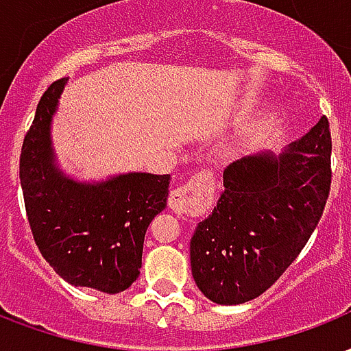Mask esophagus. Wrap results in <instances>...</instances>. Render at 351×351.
Listing matches in <instances>:
<instances>
[{"instance_id":"1","label":"esophagus","mask_w":351,"mask_h":351,"mask_svg":"<svg viewBox=\"0 0 351 351\" xmlns=\"http://www.w3.org/2000/svg\"><path fill=\"white\" fill-rule=\"evenodd\" d=\"M210 178L206 175H197L191 178L186 186L175 188L169 195V208L176 214H186V212H195L204 195L210 191Z\"/></svg>"}]
</instances>
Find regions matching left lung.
Listing matches in <instances>:
<instances>
[{"mask_svg":"<svg viewBox=\"0 0 351 351\" xmlns=\"http://www.w3.org/2000/svg\"><path fill=\"white\" fill-rule=\"evenodd\" d=\"M223 186L191 236L189 261L202 294L217 305H238L285 274L320 221L331 188L328 119L279 154L262 150L232 162Z\"/></svg>","mask_w":351,"mask_h":351,"instance_id":"obj_1","label":"left lung"}]
</instances>
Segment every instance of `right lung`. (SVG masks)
I'll return each mask as SVG.
<instances>
[{
  "label": "right lung",
  "instance_id": "add662e5",
  "mask_svg": "<svg viewBox=\"0 0 351 351\" xmlns=\"http://www.w3.org/2000/svg\"><path fill=\"white\" fill-rule=\"evenodd\" d=\"M69 77L46 89L20 154V184L40 255L74 287L119 294L139 277L150 221L167 206L171 175L126 173L77 182L57 163L51 121Z\"/></svg>",
  "mask_w": 351,
  "mask_h": 351
}]
</instances>
